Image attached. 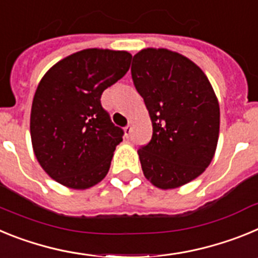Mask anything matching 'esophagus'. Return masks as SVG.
<instances>
[{"label":"esophagus","instance_id":"obj_1","mask_svg":"<svg viewBox=\"0 0 258 258\" xmlns=\"http://www.w3.org/2000/svg\"><path fill=\"white\" fill-rule=\"evenodd\" d=\"M124 132H125V136H126V137L131 136V133H132V126H131V125H126V126L124 127Z\"/></svg>","mask_w":258,"mask_h":258}]
</instances>
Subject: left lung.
I'll use <instances>...</instances> for the list:
<instances>
[{
	"mask_svg": "<svg viewBox=\"0 0 258 258\" xmlns=\"http://www.w3.org/2000/svg\"><path fill=\"white\" fill-rule=\"evenodd\" d=\"M132 79L152 121V138L138 150L143 174L159 188L199 177L213 159L220 106L209 80L194 61L166 49H145Z\"/></svg>",
	"mask_w": 258,
	"mask_h": 258,
	"instance_id": "left-lung-1",
	"label": "left lung"
}]
</instances>
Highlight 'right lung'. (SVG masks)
I'll return each instance as SVG.
<instances>
[{
  "label": "right lung",
  "mask_w": 258,
  "mask_h": 258,
  "mask_svg": "<svg viewBox=\"0 0 258 258\" xmlns=\"http://www.w3.org/2000/svg\"><path fill=\"white\" fill-rule=\"evenodd\" d=\"M126 51L86 49L52 66L31 111L33 151L45 172L67 187H92L108 173L124 131L102 107V93L129 70Z\"/></svg>",
  "instance_id": "obj_1"
}]
</instances>
